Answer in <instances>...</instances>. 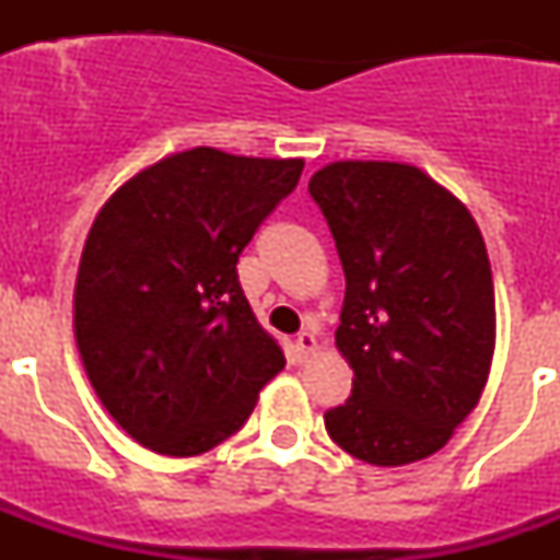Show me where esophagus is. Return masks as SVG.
<instances>
[{"instance_id": "34e87169", "label": "esophagus", "mask_w": 560, "mask_h": 560, "mask_svg": "<svg viewBox=\"0 0 560 560\" xmlns=\"http://www.w3.org/2000/svg\"><path fill=\"white\" fill-rule=\"evenodd\" d=\"M296 350H300V355H303V359L314 355L316 353V336L311 334V330H303V334L296 336Z\"/></svg>"}]
</instances>
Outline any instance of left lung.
I'll list each match as a JSON object with an SVG mask.
<instances>
[{
    "label": "left lung",
    "instance_id": "left-lung-1",
    "mask_svg": "<svg viewBox=\"0 0 560 560\" xmlns=\"http://www.w3.org/2000/svg\"><path fill=\"white\" fill-rule=\"evenodd\" d=\"M345 269L336 348L353 395L325 412L336 446L409 465L446 446L485 389L497 303L463 201L404 162H330L308 182Z\"/></svg>",
    "mask_w": 560,
    "mask_h": 560
}]
</instances>
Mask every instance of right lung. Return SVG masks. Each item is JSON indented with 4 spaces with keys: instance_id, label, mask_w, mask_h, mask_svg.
Masks as SVG:
<instances>
[{
    "instance_id": "obj_1",
    "label": "right lung",
    "mask_w": 560,
    "mask_h": 560,
    "mask_svg": "<svg viewBox=\"0 0 560 560\" xmlns=\"http://www.w3.org/2000/svg\"><path fill=\"white\" fill-rule=\"evenodd\" d=\"M303 165L190 148L133 173L97 212L75 280L78 353L140 446L210 452L285 368L235 266Z\"/></svg>"
}]
</instances>
